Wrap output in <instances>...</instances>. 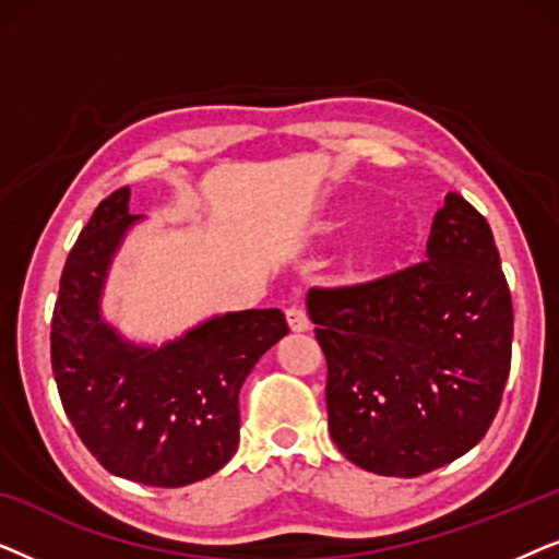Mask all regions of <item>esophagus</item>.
Returning <instances> with one entry per match:
<instances>
[{
    "mask_svg": "<svg viewBox=\"0 0 559 559\" xmlns=\"http://www.w3.org/2000/svg\"><path fill=\"white\" fill-rule=\"evenodd\" d=\"M285 316H287L289 328H293L295 333H302V331H308V328H310L308 312H305L302 308H297V305H293V308H287Z\"/></svg>",
    "mask_w": 559,
    "mask_h": 559,
    "instance_id": "obj_1",
    "label": "esophagus"
}]
</instances>
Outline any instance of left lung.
Masks as SVG:
<instances>
[{
    "label": "left lung",
    "mask_w": 559,
    "mask_h": 559,
    "mask_svg": "<svg viewBox=\"0 0 559 559\" xmlns=\"http://www.w3.org/2000/svg\"><path fill=\"white\" fill-rule=\"evenodd\" d=\"M328 427L350 463L415 478L478 445L511 369L514 310L491 226L457 193L427 259L350 287H312Z\"/></svg>",
    "instance_id": "obj_1"
}]
</instances>
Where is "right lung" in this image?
Masks as SVG:
<instances>
[{"instance_id":"add662e5","label":"right lung","mask_w":559,"mask_h":559,"mask_svg":"<svg viewBox=\"0 0 559 559\" xmlns=\"http://www.w3.org/2000/svg\"><path fill=\"white\" fill-rule=\"evenodd\" d=\"M129 188L98 203L66 259L50 325L60 402L91 455L142 486L180 488L224 468L239 448L243 379L287 335L282 310L213 316L163 346L102 316L111 262L129 228Z\"/></svg>"}]
</instances>
